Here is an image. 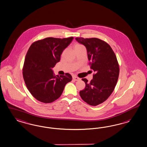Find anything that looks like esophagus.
Returning a JSON list of instances; mask_svg holds the SVG:
<instances>
[{
  "label": "esophagus",
  "instance_id": "1",
  "mask_svg": "<svg viewBox=\"0 0 147 147\" xmlns=\"http://www.w3.org/2000/svg\"><path fill=\"white\" fill-rule=\"evenodd\" d=\"M73 79L74 80H75V81H78V80H80V78L76 76H73Z\"/></svg>",
  "mask_w": 147,
  "mask_h": 147
}]
</instances>
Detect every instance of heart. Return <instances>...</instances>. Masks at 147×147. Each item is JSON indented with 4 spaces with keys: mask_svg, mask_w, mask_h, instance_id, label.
Listing matches in <instances>:
<instances>
[{
    "mask_svg": "<svg viewBox=\"0 0 147 147\" xmlns=\"http://www.w3.org/2000/svg\"><path fill=\"white\" fill-rule=\"evenodd\" d=\"M82 47H84L82 46V45H80V44H76L74 46V49L79 48H82Z\"/></svg>",
    "mask_w": 147,
    "mask_h": 147,
    "instance_id": "1",
    "label": "heart"
}]
</instances>
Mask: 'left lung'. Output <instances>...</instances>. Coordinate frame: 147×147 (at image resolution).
I'll return each mask as SVG.
<instances>
[{
    "mask_svg": "<svg viewBox=\"0 0 147 147\" xmlns=\"http://www.w3.org/2000/svg\"><path fill=\"white\" fill-rule=\"evenodd\" d=\"M86 47L90 68L95 72L90 82L86 78L84 90L80 91L82 99L91 106H96L107 99L118 81L119 67L116 56L110 46L97 38L76 37Z\"/></svg>",
    "mask_w": 147,
    "mask_h": 147,
    "instance_id": "8db88e82",
    "label": "left lung"
}]
</instances>
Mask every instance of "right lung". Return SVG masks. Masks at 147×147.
Segmentation results:
<instances>
[{"mask_svg":"<svg viewBox=\"0 0 147 147\" xmlns=\"http://www.w3.org/2000/svg\"><path fill=\"white\" fill-rule=\"evenodd\" d=\"M73 37H47L34 42L29 48L23 67L26 86L37 100L51 103L61 96L65 86L71 81L69 73L55 76L52 69L60 60L61 54Z\"/></svg>","mask_w":147,"mask_h":147,"instance_id":"1","label":"right lung"}]
</instances>
